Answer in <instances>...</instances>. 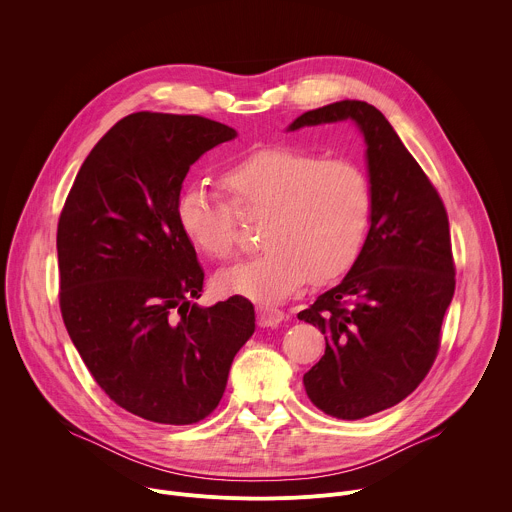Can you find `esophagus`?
Returning a JSON list of instances; mask_svg holds the SVG:
<instances>
[{
  "label": "esophagus",
  "instance_id": "1",
  "mask_svg": "<svg viewBox=\"0 0 512 512\" xmlns=\"http://www.w3.org/2000/svg\"><path fill=\"white\" fill-rule=\"evenodd\" d=\"M283 320V312L277 310V308H271V306H259L257 308V322L259 326H277L279 322Z\"/></svg>",
  "mask_w": 512,
  "mask_h": 512
}]
</instances>
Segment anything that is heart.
I'll use <instances>...</instances> for the list:
<instances>
[{
    "label": "heart",
    "instance_id": "b5f03b06",
    "mask_svg": "<svg viewBox=\"0 0 512 512\" xmlns=\"http://www.w3.org/2000/svg\"><path fill=\"white\" fill-rule=\"evenodd\" d=\"M231 199L204 182L182 190L178 227L206 257L239 253V210L265 214L263 253L221 275L225 289L259 304H277L308 281L344 275L367 241L375 194L369 174L352 160L298 148H263L223 172Z\"/></svg>",
    "mask_w": 512,
    "mask_h": 512
}]
</instances>
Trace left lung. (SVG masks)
<instances>
[{"instance_id": "obj_1", "label": "left lung", "mask_w": 512, "mask_h": 512, "mask_svg": "<svg viewBox=\"0 0 512 512\" xmlns=\"http://www.w3.org/2000/svg\"><path fill=\"white\" fill-rule=\"evenodd\" d=\"M342 119L356 121L369 145L373 221L342 283L298 318L326 334L324 356L304 375L310 401L326 415L362 419L403 401L429 373L456 265L444 200L377 107L338 101L289 129Z\"/></svg>"}]
</instances>
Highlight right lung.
<instances>
[{
  "mask_svg": "<svg viewBox=\"0 0 512 512\" xmlns=\"http://www.w3.org/2000/svg\"><path fill=\"white\" fill-rule=\"evenodd\" d=\"M235 135L200 115L131 113L97 141L58 218L68 336L105 395L148 421L208 417L255 332L243 296L192 302L204 271L176 218L190 166Z\"/></svg>",
  "mask_w": 512,
  "mask_h": 512,
  "instance_id": "right-lung-1",
  "label": "right lung"
}]
</instances>
